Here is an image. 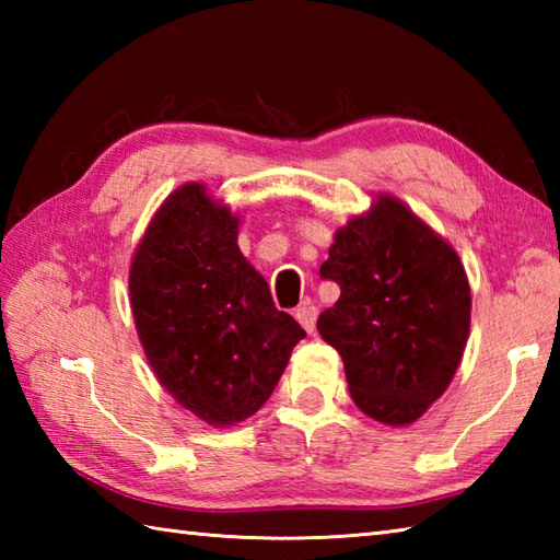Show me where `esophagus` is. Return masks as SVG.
<instances>
[{
  "mask_svg": "<svg viewBox=\"0 0 560 560\" xmlns=\"http://www.w3.org/2000/svg\"><path fill=\"white\" fill-rule=\"evenodd\" d=\"M295 319H299L301 327L307 331V335H313L315 323H317V307L313 303H303L299 311H295Z\"/></svg>",
  "mask_w": 560,
  "mask_h": 560,
  "instance_id": "esophagus-1",
  "label": "esophagus"
}]
</instances>
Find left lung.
Here are the masks:
<instances>
[{"instance_id":"1","label":"left lung","mask_w":560,"mask_h":560,"mask_svg":"<svg viewBox=\"0 0 560 560\" xmlns=\"http://www.w3.org/2000/svg\"><path fill=\"white\" fill-rule=\"evenodd\" d=\"M319 273L341 295L317 331L339 351L355 407L385 425L419 421L467 347L471 289L457 249L380 192L339 225Z\"/></svg>"}]
</instances>
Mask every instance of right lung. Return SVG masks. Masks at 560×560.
<instances>
[{
    "label": "right lung",
    "instance_id": "1",
    "mask_svg": "<svg viewBox=\"0 0 560 560\" xmlns=\"http://www.w3.org/2000/svg\"><path fill=\"white\" fill-rule=\"evenodd\" d=\"M241 217L201 183L163 199L129 265V303L153 375L211 428L261 409L305 331L273 307L237 247Z\"/></svg>",
    "mask_w": 560,
    "mask_h": 560
}]
</instances>
